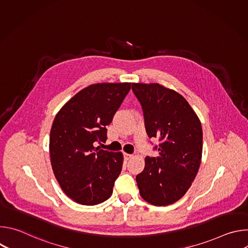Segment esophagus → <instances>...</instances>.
Returning a JSON list of instances; mask_svg holds the SVG:
<instances>
[{"label":"esophagus","instance_id":"1","mask_svg":"<svg viewBox=\"0 0 248 248\" xmlns=\"http://www.w3.org/2000/svg\"><path fill=\"white\" fill-rule=\"evenodd\" d=\"M124 158H125V160H130L131 158H133V155H131V154H127V153H125L124 154Z\"/></svg>","mask_w":248,"mask_h":248}]
</instances>
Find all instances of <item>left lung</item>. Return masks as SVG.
Returning a JSON list of instances; mask_svg holds the SVG:
<instances>
[{"mask_svg":"<svg viewBox=\"0 0 248 248\" xmlns=\"http://www.w3.org/2000/svg\"><path fill=\"white\" fill-rule=\"evenodd\" d=\"M142 106L150 138L161 141L157 157H146L136 175L140 196L155 206L180 200L198 172L203 148L201 123L188 102L176 91L159 83H132Z\"/></svg>","mask_w":248,"mask_h":248,"instance_id":"8db88e82","label":"left lung"}]
</instances>
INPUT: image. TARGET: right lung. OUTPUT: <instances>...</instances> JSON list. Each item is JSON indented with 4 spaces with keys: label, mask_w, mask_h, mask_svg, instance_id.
Segmentation results:
<instances>
[{
    "label": "right lung",
    "mask_w": 248,
    "mask_h": 248,
    "mask_svg": "<svg viewBox=\"0 0 248 248\" xmlns=\"http://www.w3.org/2000/svg\"><path fill=\"white\" fill-rule=\"evenodd\" d=\"M130 82L91 84L58 112L50 131V158L62 191L81 205H96L113 193L122 171V152L97 146L107 139V128Z\"/></svg>",
    "instance_id": "obj_1"
}]
</instances>
